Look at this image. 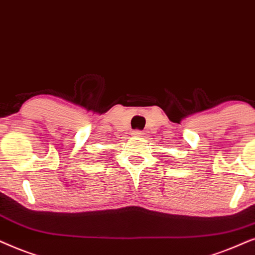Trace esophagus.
<instances>
[{"instance_id": "esophagus-1", "label": "esophagus", "mask_w": 255, "mask_h": 255, "mask_svg": "<svg viewBox=\"0 0 255 255\" xmlns=\"http://www.w3.org/2000/svg\"><path fill=\"white\" fill-rule=\"evenodd\" d=\"M131 135H134V136H141V135H143V133L141 130H134Z\"/></svg>"}]
</instances>
